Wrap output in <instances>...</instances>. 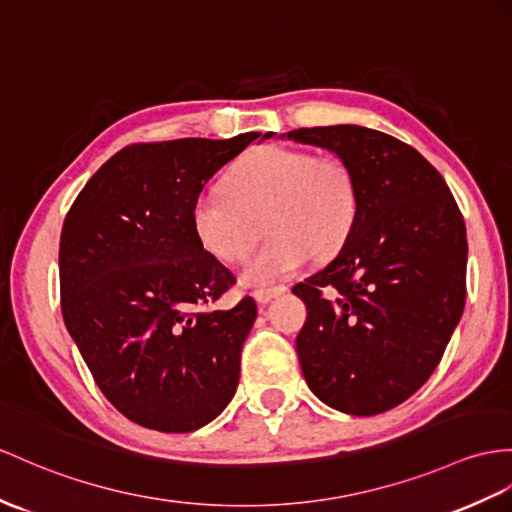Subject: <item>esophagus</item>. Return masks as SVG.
Returning <instances> with one entry per match:
<instances>
[{
	"label": "esophagus",
	"instance_id": "34e87169",
	"mask_svg": "<svg viewBox=\"0 0 512 512\" xmlns=\"http://www.w3.org/2000/svg\"><path fill=\"white\" fill-rule=\"evenodd\" d=\"M284 291H286V286L278 284V286H269V289H258V291H254V297H256V302H258L260 306H267L273 297L282 295Z\"/></svg>",
	"mask_w": 512,
	"mask_h": 512
}]
</instances>
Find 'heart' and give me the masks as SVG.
Wrapping results in <instances>:
<instances>
[{"label": "heart", "instance_id": "1", "mask_svg": "<svg viewBox=\"0 0 512 512\" xmlns=\"http://www.w3.org/2000/svg\"><path fill=\"white\" fill-rule=\"evenodd\" d=\"M226 191L193 199L191 226L208 254L241 260L260 234L269 241L247 260L241 280L267 286L302 269L313 254L328 258L345 243L358 213L352 169L306 149L265 145L243 156L226 176Z\"/></svg>", "mask_w": 512, "mask_h": 512}]
</instances>
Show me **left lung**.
Listing matches in <instances>:
<instances>
[{"label":"left lung","mask_w":512,"mask_h":512,"mask_svg":"<svg viewBox=\"0 0 512 512\" xmlns=\"http://www.w3.org/2000/svg\"><path fill=\"white\" fill-rule=\"evenodd\" d=\"M286 139L330 149L358 186L341 252L293 286L308 310L295 341L299 365L323 404L380 415L426 384L463 315V215L441 173L395 136L326 126Z\"/></svg>","instance_id":"left-lung-1"}]
</instances>
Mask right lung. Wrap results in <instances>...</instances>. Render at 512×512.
Wrapping results in <instances>:
<instances>
[{
    "mask_svg": "<svg viewBox=\"0 0 512 512\" xmlns=\"http://www.w3.org/2000/svg\"><path fill=\"white\" fill-rule=\"evenodd\" d=\"M258 136L123 147L65 217L62 319L106 400L143 428L193 432L239 386L258 308L252 297L213 308L234 276L199 245L191 206Z\"/></svg>",
    "mask_w": 512,
    "mask_h": 512,
    "instance_id": "obj_1",
    "label": "right lung"
}]
</instances>
